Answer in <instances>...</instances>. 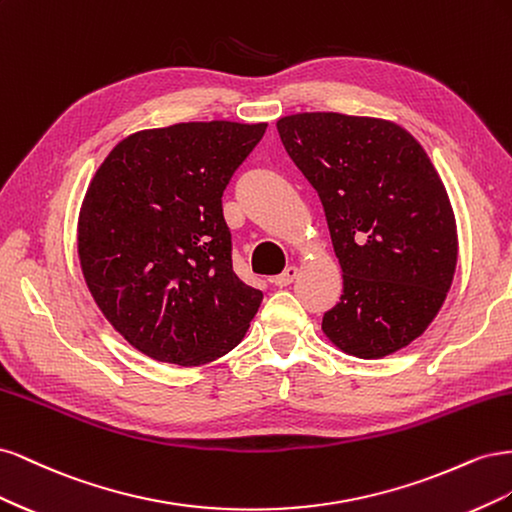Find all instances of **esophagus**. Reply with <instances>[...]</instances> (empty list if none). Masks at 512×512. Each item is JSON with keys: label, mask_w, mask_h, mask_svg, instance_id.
Wrapping results in <instances>:
<instances>
[{"label": "esophagus", "mask_w": 512, "mask_h": 512, "mask_svg": "<svg viewBox=\"0 0 512 512\" xmlns=\"http://www.w3.org/2000/svg\"><path fill=\"white\" fill-rule=\"evenodd\" d=\"M297 267H286L284 269V273H280V275H275L273 277V286H277V288H286V286H290L292 282H294V277H297Z\"/></svg>", "instance_id": "esophagus-1"}]
</instances>
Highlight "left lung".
<instances>
[{
	"label": "left lung",
	"mask_w": 512,
	"mask_h": 512,
	"mask_svg": "<svg viewBox=\"0 0 512 512\" xmlns=\"http://www.w3.org/2000/svg\"><path fill=\"white\" fill-rule=\"evenodd\" d=\"M277 132L320 196L344 273L322 331L359 359L408 346L438 314L457 265L451 200L425 149L374 117L301 113Z\"/></svg>",
	"instance_id": "1"
}]
</instances>
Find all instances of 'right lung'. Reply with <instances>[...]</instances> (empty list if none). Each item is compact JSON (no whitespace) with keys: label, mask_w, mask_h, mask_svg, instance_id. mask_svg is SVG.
I'll list each match as a JSON object with an SVG mask.
<instances>
[{"label":"right lung","mask_w":512,"mask_h":512,"mask_svg":"<svg viewBox=\"0 0 512 512\" xmlns=\"http://www.w3.org/2000/svg\"><path fill=\"white\" fill-rule=\"evenodd\" d=\"M267 123H177L108 153L83 200L79 256L106 320L156 361L205 365L235 348L262 292L232 269L222 196Z\"/></svg>","instance_id":"obj_1"}]
</instances>
